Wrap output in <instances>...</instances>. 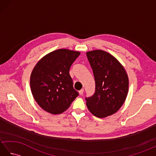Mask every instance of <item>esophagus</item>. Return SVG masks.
<instances>
[{
  "label": "esophagus",
  "instance_id": "1",
  "mask_svg": "<svg viewBox=\"0 0 156 156\" xmlns=\"http://www.w3.org/2000/svg\"><path fill=\"white\" fill-rule=\"evenodd\" d=\"M84 93V89H82V90H80V91H79V94H80V95H82Z\"/></svg>",
  "mask_w": 156,
  "mask_h": 156
}]
</instances>
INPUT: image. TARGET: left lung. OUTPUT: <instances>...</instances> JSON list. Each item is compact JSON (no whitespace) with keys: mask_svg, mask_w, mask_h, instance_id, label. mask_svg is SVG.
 Here are the masks:
<instances>
[{"mask_svg":"<svg viewBox=\"0 0 156 156\" xmlns=\"http://www.w3.org/2000/svg\"><path fill=\"white\" fill-rule=\"evenodd\" d=\"M93 71L95 92L86 98L87 106L91 113L104 118L119 111L127 96L129 78L127 72L114 56L97 49L87 52Z\"/></svg>","mask_w":156,"mask_h":156,"instance_id":"left-lung-1","label":"left lung"}]
</instances>
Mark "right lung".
<instances>
[{
    "label": "right lung",
    "mask_w": 156,
    "mask_h": 156,
    "mask_svg": "<svg viewBox=\"0 0 156 156\" xmlns=\"http://www.w3.org/2000/svg\"><path fill=\"white\" fill-rule=\"evenodd\" d=\"M80 54L79 51L59 49L45 55L35 65L30 77L31 90L44 111L61 114L78 96L69 72Z\"/></svg>",
    "instance_id": "right-lung-1"
}]
</instances>
